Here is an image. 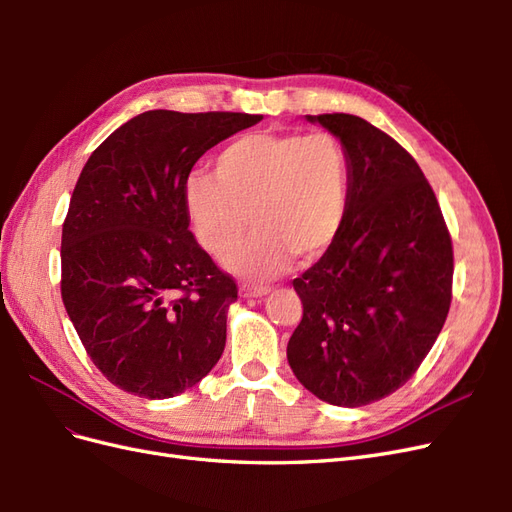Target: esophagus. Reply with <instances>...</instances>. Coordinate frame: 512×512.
<instances>
[{
    "label": "esophagus",
    "mask_w": 512,
    "mask_h": 512,
    "mask_svg": "<svg viewBox=\"0 0 512 512\" xmlns=\"http://www.w3.org/2000/svg\"><path fill=\"white\" fill-rule=\"evenodd\" d=\"M271 292L269 286H241L239 294L243 299H258V297H267Z\"/></svg>",
    "instance_id": "obj_1"
}]
</instances>
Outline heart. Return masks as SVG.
I'll return each instance as SVG.
<instances>
[{"instance_id":"heart-1","label":"heart","mask_w":512,"mask_h":512,"mask_svg":"<svg viewBox=\"0 0 512 512\" xmlns=\"http://www.w3.org/2000/svg\"><path fill=\"white\" fill-rule=\"evenodd\" d=\"M213 176L185 181V209L198 243L218 260L252 222L256 235L228 260L247 280H269L292 256L318 258L342 230L348 158L331 132L245 134L218 153Z\"/></svg>"}]
</instances>
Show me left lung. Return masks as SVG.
Here are the masks:
<instances>
[{
	"label": "left lung",
	"mask_w": 512,
	"mask_h": 512,
	"mask_svg": "<svg viewBox=\"0 0 512 512\" xmlns=\"http://www.w3.org/2000/svg\"><path fill=\"white\" fill-rule=\"evenodd\" d=\"M342 143L348 205L342 230L292 280L303 318L288 363L309 393L367 406L404 386L444 327L453 243L421 166L389 134L346 115H305Z\"/></svg>",
	"instance_id": "1"
}]
</instances>
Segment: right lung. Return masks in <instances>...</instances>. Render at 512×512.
Masks as SVG:
<instances>
[{
	"label": "right lung",
	"instance_id": "add662e5",
	"mask_svg": "<svg viewBox=\"0 0 512 512\" xmlns=\"http://www.w3.org/2000/svg\"><path fill=\"white\" fill-rule=\"evenodd\" d=\"M260 119L147 111L83 166L61 230V299L121 391L175 397L220 361L237 284L194 239L183 188L205 151Z\"/></svg>",
	"mask_w": 512,
	"mask_h": 512
}]
</instances>
